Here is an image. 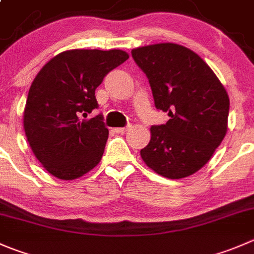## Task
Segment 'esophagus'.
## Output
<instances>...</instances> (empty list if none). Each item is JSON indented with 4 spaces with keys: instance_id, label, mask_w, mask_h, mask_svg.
Returning <instances> with one entry per match:
<instances>
[{
    "instance_id": "1",
    "label": "esophagus",
    "mask_w": 254,
    "mask_h": 254,
    "mask_svg": "<svg viewBox=\"0 0 254 254\" xmlns=\"http://www.w3.org/2000/svg\"><path fill=\"white\" fill-rule=\"evenodd\" d=\"M130 127H131V125H127V127H115V132H120V134H124L125 131H127V130H129L130 129Z\"/></svg>"
}]
</instances>
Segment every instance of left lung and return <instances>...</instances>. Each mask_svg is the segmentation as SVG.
Instances as JSON below:
<instances>
[{
	"label": "left lung",
	"instance_id": "left-lung-1",
	"mask_svg": "<svg viewBox=\"0 0 254 254\" xmlns=\"http://www.w3.org/2000/svg\"><path fill=\"white\" fill-rule=\"evenodd\" d=\"M149 79L156 109L169 122L152 125L140 155L167 179H182L205 166L227 131L230 99L225 87L200 56L175 43L131 51Z\"/></svg>",
	"mask_w": 254,
	"mask_h": 254
}]
</instances>
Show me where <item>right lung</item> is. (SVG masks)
<instances>
[{
	"mask_svg": "<svg viewBox=\"0 0 254 254\" xmlns=\"http://www.w3.org/2000/svg\"><path fill=\"white\" fill-rule=\"evenodd\" d=\"M127 58L120 49H72L39 70L29 88L23 124L32 151L49 174L74 180L99 164L109 135L104 117H80L99 107L95 89Z\"/></svg>",
	"mask_w": 254,
	"mask_h": 254,
	"instance_id": "1",
	"label": "right lung"
}]
</instances>
